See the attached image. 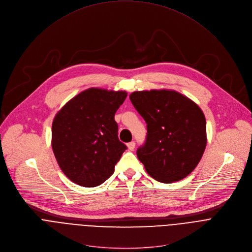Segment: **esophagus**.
<instances>
[{
  "instance_id": "esophagus-1",
  "label": "esophagus",
  "mask_w": 252,
  "mask_h": 252,
  "mask_svg": "<svg viewBox=\"0 0 252 252\" xmlns=\"http://www.w3.org/2000/svg\"><path fill=\"white\" fill-rule=\"evenodd\" d=\"M127 147L129 150H133L134 147H135V142L134 141H130L127 143Z\"/></svg>"
}]
</instances>
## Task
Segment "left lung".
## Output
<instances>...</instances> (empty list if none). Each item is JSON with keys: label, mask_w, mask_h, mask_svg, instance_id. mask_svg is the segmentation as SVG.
I'll return each mask as SVG.
<instances>
[{"label": "left lung", "mask_w": 252, "mask_h": 252, "mask_svg": "<svg viewBox=\"0 0 252 252\" xmlns=\"http://www.w3.org/2000/svg\"><path fill=\"white\" fill-rule=\"evenodd\" d=\"M129 99L146 123L144 143L136 150L146 172L167 184L187 177L200 162L207 144L202 110L175 91L133 92Z\"/></svg>", "instance_id": "left-lung-1"}]
</instances>
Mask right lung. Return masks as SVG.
I'll list each match as a JSON object with an SVG mask.
<instances>
[{
  "mask_svg": "<svg viewBox=\"0 0 252 252\" xmlns=\"http://www.w3.org/2000/svg\"><path fill=\"white\" fill-rule=\"evenodd\" d=\"M126 93L91 88L70 100L52 124V149L64 174L83 187L108 180L127 148L115 114Z\"/></svg>",
  "mask_w": 252,
  "mask_h": 252,
  "instance_id": "right-lung-1",
  "label": "right lung"
}]
</instances>
